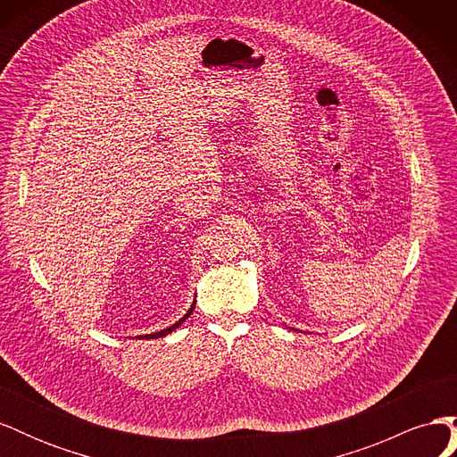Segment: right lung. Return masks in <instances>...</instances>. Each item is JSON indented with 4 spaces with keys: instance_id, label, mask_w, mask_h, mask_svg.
Segmentation results:
<instances>
[{
    "instance_id": "add662e5",
    "label": "right lung",
    "mask_w": 457,
    "mask_h": 457,
    "mask_svg": "<svg viewBox=\"0 0 457 457\" xmlns=\"http://www.w3.org/2000/svg\"><path fill=\"white\" fill-rule=\"evenodd\" d=\"M192 311H195V305H192L190 307V311L185 314V318H183V320H179L177 324H173V326H170L168 329H162V331H158V334H148V336H143V337H146V339H156V337H163V336H168V334H171V331L175 329V328H179V326H181L185 320H187V318L192 314Z\"/></svg>"
}]
</instances>
